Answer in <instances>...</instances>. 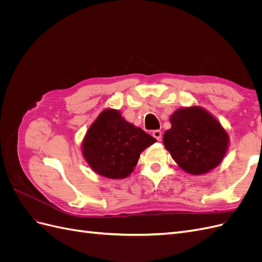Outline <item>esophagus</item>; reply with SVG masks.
Masks as SVG:
<instances>
[{"mask_svg": "<svg viewBox=\"0 0 262 262\" xmlns=\"http://www.w3.org/2000/svg\"><path fill=\"white\" fill-rule=\"evenodd\" d=\"M152 134H153V137H154L156 140H158V141H160V140L162 139V131H161V130H154Z\"/></svg>", "mask_w": 262, "mask_h": 262, "instance_id": "obj_1", "label": "esophagus"}]
</instances>
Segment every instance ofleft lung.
Instances as JSON below:
<instances>
[{"label":"left lung","instance_id":"obj_1","mask_svg":"<svg viewBox=\"0 0 262 262\" xmlns=\"http://www.w3.org/2000/svg\"><path fill=\"white\" fill-rule=\"evenodd\" d=\"M171 128L164 145L185 171L200 175L213 169L226 153L228 137L220 122L200 107L178 109L170 117Z\"/></svg>","mask_w":262,"mask_h":262}]
</instances>
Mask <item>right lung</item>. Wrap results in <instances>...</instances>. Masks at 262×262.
Segmentation results:
<instances>
[{"label": "right lung", "instance_id": "right-lung-1", "mask_svg": "<svg viewBox=\"0 0 262 262\" xmlns=\"http://www.w3.org/2000/svg\"><path fill=\"white\" fill-rule=\"evenodd\" d=\"M155 142L148 133L125 121L117 110L107 109L91 125L82 147L94 171L119 179L130 175L142 150Z\"/></svg>", "mask_w": 262, "mask_h": 262}]
</instances>
